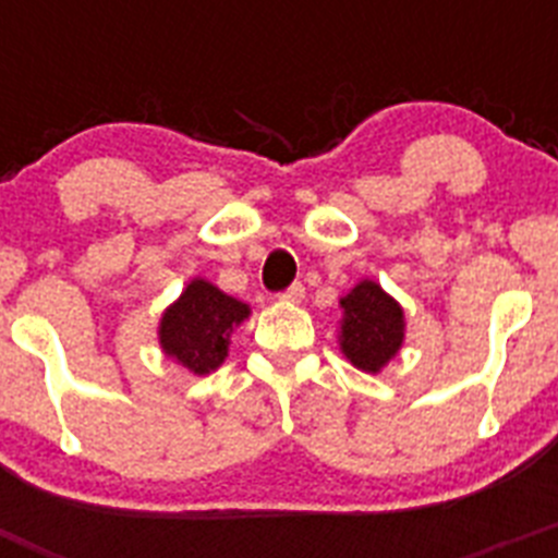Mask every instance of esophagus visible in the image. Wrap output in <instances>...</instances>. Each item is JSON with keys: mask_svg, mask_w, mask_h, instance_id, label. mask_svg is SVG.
Masks as SVG:
<instances>
[{"mask_svg": "<svg viewBox=\"0 0 558 558\" xmlns=\"http://www.w3.org/2000/svg\"><path fill=\"white\" fill-rule=\"evenodd\" d=\"M279 299H282V302H293V304L302 302V299H304V288L299 282L290 284L288 290H282V293H279Z\"/></svg>", "mask_w": 558, "mask_h": 558, "instance_id": "esophagus-1", "label": "esophagus"}]
</instances>
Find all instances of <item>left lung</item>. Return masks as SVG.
<instances>
[{"instance_id": "8db88e82", "label": "left lung", "mask_w": 558, "mask_h": 558, "mask_svg": "<svg viewBox=\"0 0 558 558\" xmlns=\"http://www.w3.org/2000/svg\"><path fill=\"white\" fill-rule=\"evenodd\" d=\"M340 322V352L360 372L377 374L402 349L405 313L386 290L372 279L354 284L343 299Z\"/></svg>"}]
</instances>
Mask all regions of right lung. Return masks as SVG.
I'll return each instance as SVG.
<instances>
[{
    "label": "right lung",
    "instance_id": "1",
    "mask_svg": "<svg viewBox=\"0 0 558 558\" xmlns=\"http://www.w3.org/2000/svg\"><path fill=\"white\" fill-rule=\"evenodd\" d=\"M248 315V304L236 302L206 279H192L179 302L161 315L159 343L167 357L179 360L192 374H209L223 363L231 332Z\"/></svg>",
    "mask_w": 558,
    "mask_h": 558
}]
</instances>
